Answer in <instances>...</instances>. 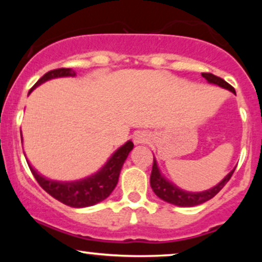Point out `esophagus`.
Masks as SVG:
<instances>
[{
    "label": "esophagus",
    "instance_id": "obj_1",
    "mask_svg": "<svg viewBox=\"0 0 262 262\" xmlns=\"http://www.w3.org/2000/svg\"><path fill=\"white\" fill-rule=\"evenodd\" d=\"M149 141V135L145 132H138L134 134V143L135 144H145Z\"/></svg>",
    "mask_w": 262,
    "mask_h": 262
}]
</instances>
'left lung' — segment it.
<instances>
[{"label":"left lung","instance_id":"8db88e82","mask_svg":"<svg viewBox=\"0 0 262 262\" xmlns=\"http://www.w3.org/2000/svg\"><path fill=\"white\" fill-rule=\"evenodd\" d=\"M202 76L208 81L209 83H214V85H218L223 87V89L229 90V91H231L233 93H235L234 87L230 86L227 81L221 79V77L215 76V75L209 74V73H203ZM234 170L235 169L231 170L230 172L228 173V175L213 188L207 189V191H203V192H187V191H183L181 188H179L176 185H173L172 182H170L169 180H166L164 176H162V173L160 172V170H159V166L158 164H156V160L154 158L151 175H150V186H151L152 191L155 192L156 196L161 198V200L165 201V202L175 204V206H180V207H193V206H198V204L207 202V201H209L210 198L214 197L215 194H217L225 185H227V182L229 181L231 175L234 173Z\"/></svg>","mask_w":262,"mask_h":262}]
</instances>
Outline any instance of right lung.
Returning a JSON list of instances; mask_svg holds the SVG:
<instances>
[{"label":"right lung","mask_w":262,"mask_h":262,"mask_svg":"<svg viewBox=\"0 0 262 262\" xmlns=\"http://www.w3.org/2000/svg\"><path fill=\"white\" fill-rule=\"evenodd\" d=\"M66 76H76V73L71 69L65 68L48 71L44 76H41L35 82V85L32 87L29 92H32L35 87L41 85L45 81ZM133 146L134 144L130 140L127 141L124 145H122L117 151H114V154L111 156L106 165L100 171H97L95 175L74 182H59L48 180L47 177L41 176L34 167H32L29 161L27 162H28V166L33 176L35 177V180L45 192H48L50 196L66 204V206L74 207V208H83V207L93 206V204L106 200L112 193L114 187L118 183L123 164H124L125 159H127L130 150L133 149Z\"/></svg>","instance_id":"1"}]
</instances>
